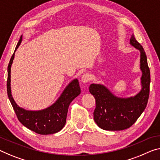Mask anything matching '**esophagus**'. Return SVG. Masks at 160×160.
I'll return each instance as SVG.
<instances>
[{"label": "esophagus", "mask_w": 160, "mask_h": 160, "mask_svg": "<svg viewBox=\"0 0 160 160\" xmlns=\"http://www.w3.org/2000/svg\"><path fill=\"white\" fill-rule=\"evenodd\" d=\"M81 80L83 83H87L88 82H90L91 80V75L89 73H84V74L82 75V78H81Z\"/></svg>", "instance_id": "34e87169"}]
</instances>
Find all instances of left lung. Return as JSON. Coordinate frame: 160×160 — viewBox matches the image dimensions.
I'll use <instances>...</instances> for the list:
<instances>
[{
    "instance_id": "obj_1",
    "label": "left lung",
    "mask_w": 160,
    "mask_h": 160,
    "mask_svg": "<svg viewBox=\"0 0 160 160\" xmlns=\"http://www.w3.org/2000/svg\"><path fill=\"white\" fill-rule=\"evenodd\" d=\"M130 43L141 52L140 68L142 72V88L135 97L122 99L113 95L103 85L94 83L90 85L89 92L96 100L94 119L102 129L119 131L129 128L147 107L150 84V71L147 63V55L134 35L130 38Z\"/></svg>"
}]
</instances>
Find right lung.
<instances>
[{
	"instance_id": "add662e5",
	"label": "right lung",
	"mask_w": 160,
	"mask_h": 160,
	"mask_svg": "<svg viewBox=\"0 0 160 160\" xmlns=\"http://www.w3.org/2000/svg\"><path fill=\"white\" fill-rule=\"evenodd\" d=\"M22 37L17 43L15 51L21 42ZM14 58V53L8 66L7 93L18 119L22 124L31 131L39 134H51L59 132L66 124V116L70 103L80 94L81 88L77 79H74L63 91L54 104L47 109L38 112L26 111L19 107L12 97L11 92V66Z\"/></svg>"
}]
</instances>
